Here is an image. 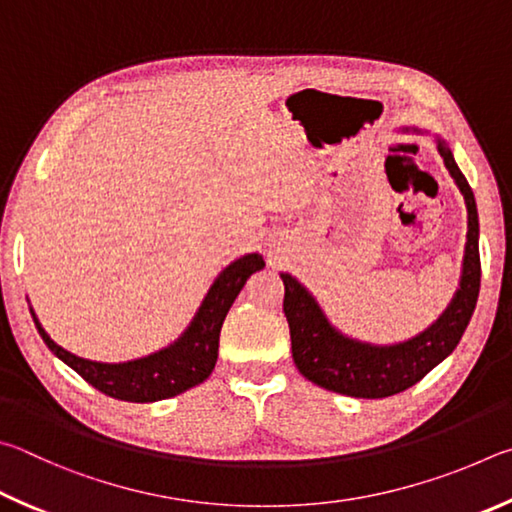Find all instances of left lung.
Segmentation results:
<instances>
[{
    "mask_svg": "<svg viewBox=\"0 0 512 512\" xmlns=\"http://www.w3.org/2000/svg\"><path fill=\"white\" fill-rule=\"evenodd\" d=\"M423 134V128H400ZM438 155L450 170L468 209V242H465L461 279L452 301L423 333L393 344H371L348 337L330 324L324 308L297 276L281 272L285 285L283 312L290 324L292 357L303 378L317 387L351 398H389L414 387L425 375L452 355L468 328L481 285L479 213L468 179L461 173L447 141L434 134Z\"/></svg>",
    "mask_w": 512,
    "mask_h": 512,
    "instance_id": "1",
    "label": "left lung"
}]
</instances>
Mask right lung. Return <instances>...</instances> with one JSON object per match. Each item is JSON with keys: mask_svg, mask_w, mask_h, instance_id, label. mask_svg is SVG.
Instances as JSON below:
<instances>
[{"mask_svg": "<svg viewBox=\"0 0 512 512\" xmlns=\"http://www.w3.org/2000/svg\"><path fill=\"white\" fill-rule=\"evenodd\" d=\"M263 267V256L256 251L236 258L215 276L191 324L184 328V333L173 344L128 362H94L69 353L53 342L47 330L42 328L40 319L35 317L33 308L31 315L49 351L65 362L69 369H74L80 378L92 384L94 389L125 402H157L175 398L209 378L215 362H218L220 328L224 317H227L240 290L245 288L249 276L261 272Z\"/></svg>", "mask_w": 512, "mask_h": 512, "instance_id": "right-lung-1", "label": "right lung"}]
</instances>
